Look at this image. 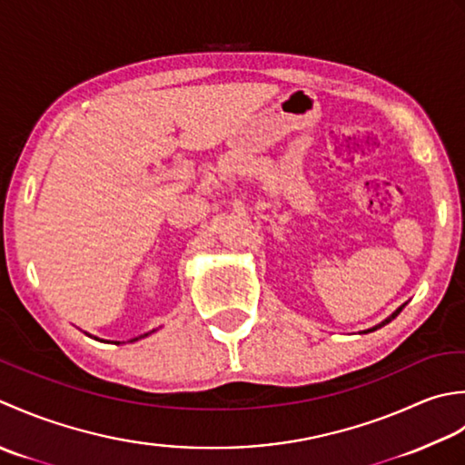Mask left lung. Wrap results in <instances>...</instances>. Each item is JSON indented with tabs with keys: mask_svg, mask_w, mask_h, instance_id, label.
<instances>
[{
	"mask_svg": "<svg viewBox=\"0 0 465 465\" xmlns=\"http://www.w3.org/2000/svg\"><path fill=\"white\" fill-rule=\"evenodd\" d=\"M403 307H405V305H401L400 309H397V311L393 312V315H390V317H387V319L383 321V323H379V325H375L373 329H367V333H369V331H375V329H379V327H383V325H387V323H391V321H393V319H395L397 315H400V312H401V309H403Z\"/></svg>",
	"mask_w": 465,
	"mask_h": 465,
	"instance_id": "1",
	"label": "left lung"
}]
</instances>
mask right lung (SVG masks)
Returning a JSON list of instances; mask_svg holds the SVG:
<instances>
[{"label": "right lung", "mask_w": 465, "mask_h": 465, "mask_svg": "<svg viewBox=\"0 0 465 465\" xmlns=\"http://www.w3.org/2000/svg\"><path fill=\"white\" fill-rule=\"evenodd\" d=\"M146 335H148V333H146ZM146 335H140V337H146ZM140 337H136V339H132V341H138Z\"/></svg>", "instance_id": "right-lung-1"}]
</instances>
